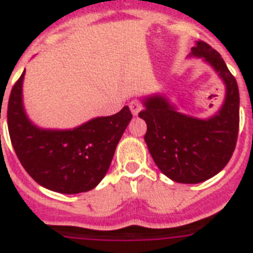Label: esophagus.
<instances>
[{
	"mask_svg": "<svg viewBox=\"0 0 253 253\" xmlns=\"http://www.w3.org/2000/svg\"><path fill=\"white\" fill-rule=\"evenodd\" d=\"M140 109H142V105H140V102L139 101H136V99H132L130 102V110L131 113H132V115H138V113L140 111Z\"/></svg>",
	"mask_w": 253,
	"mask_h": 253,
	"instance_id": "34e87169",
	"label": "esophagus"
}]
</instances>
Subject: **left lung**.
I'll use <instances>...</instances> for the list:
<instances>
[{
    "mask_svg": "<svg viewBox=\"0 0 253 253\" xmlns=\"http://www.w3.org/2000/svg\"><path fill=\"white\" fill-rule=\"evenodd\" d=\"M190 56L204 59L223 81L226 95L219 110L210 118H194L158 93L143 98L139 113L147 123L144 140L155 164L181 184H198L219 173L231 159L239 131V89L222 56L201 41Z\"/></svg>",
    "mask_w": 253,
    "mask_h": 253,
    "instance_id": "left-lung-1",
    "label": "left lung"
}]
</instances>
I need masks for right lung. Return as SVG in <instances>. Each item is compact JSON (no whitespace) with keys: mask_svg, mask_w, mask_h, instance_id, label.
Returning <instances> with one entry per match:
<instances>
[{"mask_svg":"<svg viewBox=\"0 0 253 253\" xmlns=\"http://www.w3.org/2000/svg\"><path fill=\"white\" fill-rule=\"evenodd\" d=\"M23 77L25 72L10 93L7 126L13 148L26 172L43 188L63 194L95 188L109 170L117 144L132 118L128 106L72 130L41 128L26 114Z\"/></svg>","mask_w":253,"mask_h":253,"instance_id":"right-lung-1","label":"right lung"}]
</instances>
